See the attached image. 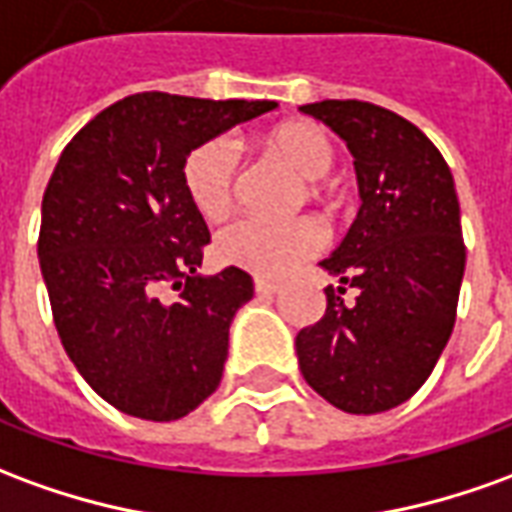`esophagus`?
Instances as JSON below:
<instances>
[{
	"label": "esophagus",
	"instance_id": "34e87169",
	"mask_svg": "<svg viewBox=\"0 0 512 512\" xmlns=\"http://www.w3.org/2000/svg\"><path fill=\"white\" fill-rule=\"evenodd\" d=\"M255 291L260 296H268V293H277L280 291V282H271V280H263V277H257L255 280Z\"/></svg>",
	"mask_w": 512,
	"mask_h": 512
}]
</instances>
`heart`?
<instances>
[{
	"mask_svg": "<svg viewBox=\"0 0 512 512\" xmlns=\"http://www.w3.org/2000/svg\"><path fill=\"white\" fill-rule=\"evenodd\" d=\"M263 152L293 177L305 182L307 199L321 202V180L335 163V149L327 132L310 121H285L268 130L263 138ZM185 191L196 213L207 221H221L230 216L238 188V155L230 141L210 138L199 144L185 160L182 169ZM324 246V230L318 221H260L241 219L224 227L216 238V257L224 266L244 268L257 277H282L302 260L313 257Z\"/></svg>",
	"mask_w": 512,
	"mask_h": 512,
	"instance_id": "b5f03b06",
	"label": "heart"
}]
</instances>
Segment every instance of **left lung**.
I'll list each match as a JSON object with an SVG mask.
<instances>
[{"label":"left lung","instance_id":"left-lung-1","mask_svg":"<svg viewBox=\"0 0 512 512\" xmlns=\"http://www.w3.org/2000/svg\"><path fill=\"white\" fill-rule=\"evenodd\" d=\"M302 113L346 141L363 205L318 263L341 285L324 288L327 310L299 330L296 357L330 405L371 416L424 385L455 327L466 271L455 180L430 138L385 107L324 99ZM343 284L355 306L342 305Z\"/></svg>","mask_w":512,"mask_h":512}]
</instances>
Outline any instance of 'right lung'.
I'll use <instances>...</instances> for the list:
<instances>
[{
	"label": "right lung",
	"mask_w": 512,
	"mask_h": 512,
	"mask_svg": "<svg viewBox=\"0 0 512 512\" xmlns=\"http://www.w3.org/2000/svg\"><path fill=\"white\" fill-rule=\"evenodd\" d=\"M271 110L146 91L102 110L57 160L38 238L57 335L127 416L174 421L219 388L232 318L255 288L241 268L196 274L210 232L182 169L199 144Z\"/></svg>",
	"instance_id": "obj_1"
}]
</instances>
